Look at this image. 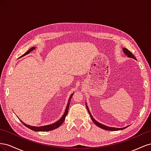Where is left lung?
<instances>
[{"label": "left lung", "mask_w": 151, "mask_h": 151, "mask_svg": "<svg viewBox=\"0 0 151 151\" xmlns=\"http://www.w3.org/2000/svg\"><path fill=\"white\" fill-rule=\"evenodd\" d=\"M123 50L124 53L125 54L128 58H133V59H136V58H135L134 55H133V54L131 52H130V50H128L127 48H123ZM86 107H87V110H88V113H89V114H90V118H91L92 120V121L94 122V123L96 124V125H97V127H99V128H102V129H104V130H107L116 131V130H123V129H124V128H127V127H126L122 128H118L109 127H107V126H106V125H104V124H101V123H100L97 122L96 119H93V118L91 114H90V111H89V110H88V106H87V104H86Z\"/></svg>", "instance_id": "obj_1"}]
</instances>
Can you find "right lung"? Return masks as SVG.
<instances>
[{
  "label": "right lung",
  "mask_w": 151,
  "mask_h": 151,
  "mask_svg": "<svg viewBox=\"0 0 151 151\" xmlns=\"http://www.w3.org/2000/svg\"><path fill=\"white\" fill-rule=\"evenodd\" d=\"M35 49V47H32V48H30L27 52H25L24 54L26 55V54H29L30 52L33 50L34 49ZM73 95V94H72ZM72 95L70 96V99H69L68 100V104H67V106H66V111H65V113H64L63 116H62V118L60 119L59 121H58L57 122H55L53 124H49V125H45V126H43V127H32V126H29V125H28V124L24 123L23 122H21V120L20 121L21 122V123H22L24 126L27 127V128L31 129V130H33V131H35V132H47V131H50V130H54V129H56L57 128H58L59 127H60L62 124V123L64 122V119H65L66 118V116L68 113V109H69V107H70V101H71V97H72Z\"/></svg>",
  "instance_id": "1"
}]
</instances>
